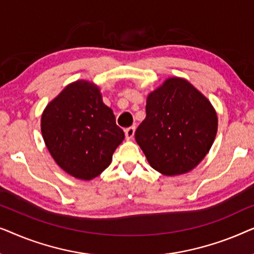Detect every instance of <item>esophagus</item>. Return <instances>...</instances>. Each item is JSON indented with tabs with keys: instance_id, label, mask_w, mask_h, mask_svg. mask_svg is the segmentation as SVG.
Returning a JSON list of instances; mask_svg holds the SVG:
<instances>
[{
	"instance_id": "obj_1",
	"label": "esophagus",
	"mask_w": 254,
	"mask_h": 254,
	"mask_svg": "<svg viewBox=\"0 0 254 254\" xmlns=\"http://www.w3.org/2000/svg\"><path fill=\"white\" fill-rule=\"evenodd\" d=\"M134 134H135V127H129L125 130V135H126L127 140H131V138L134 137Z\"/></svg>"
}]
</instances>
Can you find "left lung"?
Listing matches in <instances>:
<instances>
[{
	"instance_id": "left-lung-1",
	"label": "left lung",
	"mask_w": 254,
	"mask_h": 254,
	"mask_svg": "<svg viewBox=\"0 0 254 254\" xmlns=\"http://www.w3.org/2000/svg\"><path fill=\"white\" fill-rule=\"evenodd\" d=\"M145 112L135 140L156 171L184 175L209 152L217 133L216 111L187 79H165L148 95Z\"/></svg>"
}]
</instances>
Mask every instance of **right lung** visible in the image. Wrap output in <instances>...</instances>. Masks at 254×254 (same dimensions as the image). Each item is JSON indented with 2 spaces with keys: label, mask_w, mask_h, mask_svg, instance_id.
I'll use <instances>...</instances> for the list:
<instances>
[{
  "label": "right lung",
  "mask_w": 254,
  "mask_h": 254,
  "mask_svg": "<svg viewBox=\"0 0 254 254\" xmlns=\"http://www.w3.org/2000/svg\"><path fill=\"white\" fill-rule=\"evenodd\" d=\"M41 134L55 163L75 178L91 180L112 162L125 138L113 111L103 103L95 83L68 84L45 107Z\"/></svg>",
  "instance_id": "add662e5"
}]
</instances>
